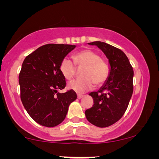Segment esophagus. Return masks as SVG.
<instances>
[{
  "label": "esophagus",
  "instance_id": "34e87169",
  "mask_svg": "<svg viewBox=\"0 0 159 159\" xmlns=\"http://www.w3.org/2000/svg\"><path fill=\"white\" fill-rule=\"evenodd\" d=\"M83 97H84V95H83V94H78V99L82 98Z\"/></svg>",
  "mask_w": 159,
  "mask_h": 159
}]
</instances>
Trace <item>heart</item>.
Returning a JSON list of instances; mask_svg holds the SVG:
<instances>
[{
	"label": "heart",
	"mask_w": 159,
	"mask_h": 159,
	"mask_svg": "<svg viewBox=\"0 0 159 159\" xmlns=\"http://www.w3.org/2000/svg\"><path fill=\"white\" fill-rule=\"evenodd\" d=\"M74 64L81 70V79H75L68 83V89L78 94H82L90 91L95 85L99 86L106 81L109 69L105 61L101 59V56L95 51L84 49L77 52L72 56ZM61 74L66 80H70L76 73L75 65L68 59L65 58L60 64Z\"/></svg>",
	"instance_id": "obj_1"
}]
</instances>
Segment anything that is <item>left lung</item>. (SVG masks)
Segmentation results:
<instances>
[{"label":"left lung","instance_id":"left-lung-1","mask_svg":"<svg viewBox=\"0 0 159 159\" xmlns=\"http://www.w3.org/2000/svg\"><path fill=\"white\" fill-rule=\"evenodd\" d=\"M95 45L108 60L109 73L98 91L89 94L94 105L85 111L88 121L99 128H105L118 121L127 109L133 93L134 71L129 58L121 50L102 41L89 43Z\"/></svg>","mask_w":159,"mask_h":159}]
</instances>
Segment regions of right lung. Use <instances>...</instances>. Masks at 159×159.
I'll return each instance as SVG.
<instances>
[{
	"label": "right lung",
	"instance_id": "obj_1",
	"mask_svg": "<svg viewBox=\"0 0 159 159\" xmlns=\"http://www.w3.org/2000/svg\"><path fill=\"white\" fill-rule=\"evenodd\" d=\"M75 47L45 44L24 60L19 75L20 99L27 112L41 125L51 128L61 124L70 104L76 100L77 94L72 90L57 93L66 85L59 69L60 64Z\"/></svg>",
	"mask_w": 159,
	"mask_h": 159
}]
</instances>
